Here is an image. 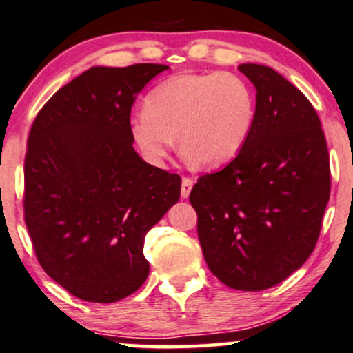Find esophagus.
Here are the masks:
<instances>
[{"label": "esophagus", "mask_w": 353, "mask_h": 353, "mask_svg": "<svg viewBox=\"0 0 353 353\" xmlns=\"http://www.w3.org/2000/svg\"><path fill=\"white\" fill-rule=\"evenodd\" d=\"M191 188H193V180H190V178H183V181H181V198L183 199L188 198L191 193Z\"/></svg>", "instance_id": "1"}]
</instances>
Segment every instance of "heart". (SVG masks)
<instances>
[{
	"label": "heart",
	"mask_w": 353,
	"mask_h": 353,
	"mask_svg": "<svg viewBox=\"0 0 353 353\" xmlns=\"http://www.w3.org/2000/svg\"><path fill=\"white\" fill-rule=\"evenodd\" d=\"M255 94L232 72L180 73L147 94L145 110L129 119V134L145 162L162 167L178 145L190 162L217 168L232 162L249 141Z\"/></svg>",
	"instance_id": "heart-1"
}]
</instances>
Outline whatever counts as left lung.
I'll return each instance as SVG.
<instances>
[{"label":"left lung","instance_id":"1","mask_svg":"<svg viewBox=\"0 0 353 353\" xmlns=\"http://www.w3.org/2000/svg\"><path fill=\"white\" fill-rule=\"evenodd\" d=\"M239 70L255 86L249 141L190 194L204 260L229 288L262 291L314 250L329 201L327 143L312 104L285 77L256 63Z\"/></svg>","mask_w":353,"mask_h":353}]
</instances>
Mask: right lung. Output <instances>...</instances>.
I'll return each mask as SVG.
<instances>
[{
	"mask_svg": "<svg viewBox=\"0 0 353 353\" xmlns=\"http://www.w3.org/2000/svg\"><path fill=\"white\" fill-rule=\"evenodd\" d=\"M167 65L91 67L30 128L24 217L39 263L73 296L116 303L149 276L147 232L180 199L181 178L143 162L130 108Z\"/></svg>",
	"mask_w": 353,
	"mask_h": 353,
	"instance_id": "1",
	"label": "right lung"
}]
</instances>
